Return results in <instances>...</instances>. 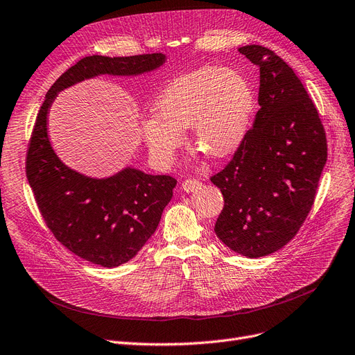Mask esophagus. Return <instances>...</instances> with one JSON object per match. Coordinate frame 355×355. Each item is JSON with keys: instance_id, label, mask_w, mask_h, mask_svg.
Returning <instances> with one entry per match:
<instances>
[{"instance_id": "obj_1", "label": "esophagus", "mask_w": 355, "mask_h": 355, "mask_svg": "<svg viewBox=\"0 0 355 355\" xmlns=\"http://www.w3.org/2000/svg\"><path fill=\"white\" fill-rule=\"evenodd\" d=\"M201 185H202V183L200 180L187 179V180L182 182V189L185 191V192H193V191H196L198 188H200Z\"/></svg>"}]
</instances>
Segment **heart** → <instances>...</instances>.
I'll use <instances>...</instances> for the list:
<instances>
[{
    "label": "heart",
    "instance_id": "1",
    "mask_svg": "<svg viewBox=\"0 0 355 355\" xmlns=\"http://www.w3.org/2000/svg\"><path fill=\"white\" fill-rule=\"evenodd\" d=\"M253 103L249 80L236 69L204 67L175 78L155 98V118L143 123L150 155L167 164L189 128L195 150L212 159L230 155L248 134Z\"/></svg>",
    "mask_w": 355,
    "mask_h": 355
}]
</instances>
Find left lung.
<instances>
[{
    "mask_svg": "<svg viewBox=\"0 0 355 355\" xmlns=\"http://www.w3.org/2000/svg\"><path fill=\"white\" fill-rule=\"evenodd\" d=\"M239 52L259 67L261 109L233 159L209 178L224 198L214 230L236 253L261 258L286 246L309 216L328 144L293 68L261 45Z\"/></svg>",
    "mask_w": 355,
    "mask_h": 355,
    "instance_id": "obj_1",
    "label": "left lung"
}]
</instances>
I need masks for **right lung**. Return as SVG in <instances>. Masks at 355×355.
Listing matches in <instances>:
<instances>
[{
  "instance_id": "1",
  "label": "right lung",
  "mask_w": 355,
  "mask_h": 355,
  "mask_svg": "<svg viewBox=\"0 0 355 355\" xmlns=\"http://www.w3.org/2000/svg\"><path fill=\"white\" fill-rule=\"evenodd\" d=\"M163 53L92 55L68 68L48 90L31 135L26 175L37 208L55 239L81 259L105 268L132 259L154 234L173 196L176 179L126 167L93 179L67 167L51 147L46 118L55 96L101 74L138 76L163 65Z\"/></svg>"
}]
</instances>
